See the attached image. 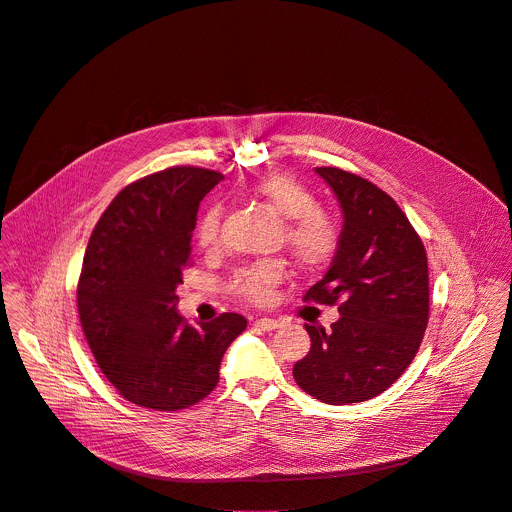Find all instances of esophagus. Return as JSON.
Masks as SVG:
<instances>
[{
	"instance_id": "obj_1",
	"label": "esophagus",
	"mask_w": 512,
	"mask_h": 512,
	"mask_svg": "<svg viewBox=\"0 0 512 512\" xmlns=\"http://www.w3.org/2000/svg\"><path fill=\"white\" fill-rule=\"evenodd\" d=\"M255 325L261 327L263 331H271V329L281 327L283 323L279 319H273V317H259V319H255Z\"/></svg>"
}]
</instances>
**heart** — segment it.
I'll list each match as a JSON object with an SVG mask.
<instances>
[{"label": "heart", "mask_w": 512, "mask_h": 512, "mask_svg": "<svg viewBox=\"0 0 512 512\" xmlns=\"http://www.w3.org/2000/svg\"><path fill=\"white\" fill-rule=\"evenodd\" d=\"M251 195L265 203L277 217L287 221L285 239L297 261L305 267L327 265L339 247V227L325 213L317 211L319 203L311 189L291 175H269L251 185ZM221 211L211 207L199 219L195 239L201 247L215 245L219 237ZM285 267L277 259L259 261L241 269L231 287L237 295L263 303L271 289L281 281Z\"/></svg>", "instance_id": "heart-1"}]
</instances>
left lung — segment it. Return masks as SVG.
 I'll return each mask as SVG.
<instances>
[{"label": "left lung", "instance_id": "obj_1", "mask_svg": "<svg viewBox=\"0 0 512 512\" xmlns=\"http://www.w3.org/2000/svg\"><path fill=\"white\" fill-rule=\"evenodd\" d=\"M315 173L333 191L344 225L305 301L339 303V319L329 329L305 323L311 350L293 378L315 400L346 406L386 392L414 360L430 311L428 259L390 195L342 168Z\"/></svg>", "mask_w": 512, "mask_h": 512}]
</instances>
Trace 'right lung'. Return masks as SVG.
<instances>
[{"mask_svg": "<svg viewBox=\"0 0 512 512\" xmlns=\"http://www.w3.org/2000/svg\"><path fill=\"white\" fill-rule=\"evenodd\" d=\"M215 170L175 166L122 189L86 247L78 313L108 382L132 404L173 412L213 392L221 360L247 319L223 313L199 327L177 311V287L193 251Z\"/></svg>", "mask_w": 512, "mask_h": 512, "instance_id": "obj_1", "label": "right lung"}]
</instances>
